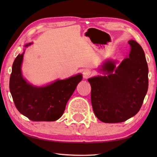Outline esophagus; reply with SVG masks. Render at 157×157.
I'll return each instance as SVG.
<instances>
[{
  "label": "esophagus",
  "mask_w": 157,
  "mask_h": 157,
  "mask_svg": "<svg viewBox=\"0 0 157 157\" xmlns=\"http://www.w3.org/2000/svg\"><path fill=\"white\" fill-rule=\"evenodd\" d=\"M91 71L90 69H84V71H83V76H84V78H88L91 75Z\"/></svg>",
  "instance_id": "esophagus-1"
}]
</instances>
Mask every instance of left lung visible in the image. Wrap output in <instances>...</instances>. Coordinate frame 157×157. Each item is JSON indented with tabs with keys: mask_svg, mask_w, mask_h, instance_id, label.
Masks as SVG:
<instances>
[{
	"mask_svg": "<svg viewBox=\"0 0 157 157\" xmlns=\"http://www.w3.org/2000/svg\"><path fill=\"white\" fill-rule=\"evenodd\" d=\"M128 43L131 52L117 68L115 69V62H110L102 69L107 75L88 79L93 111L104 123L123 122L137 114L148 91L144 52L135 40Z\"/></svg>",
	"mask_w": 157,
	"mask_h": 157,
	"instance_id": "8db88e82",
	"label": "left lung"
}]
</instances>
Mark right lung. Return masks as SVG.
I'll use <instances>...</instances> for the list:
<instances>
[{"instance_id":"1","label":"right lung","mask_w":157,"mask_h":157,"mask_svg":"<svg viewBox=\"0 0 157 157\" xmlns=\"http://www.w3.org/2000/svg\"><path fill=\"white\" fill-rule=\"evenodd\" d=\"M31 44H26L25 47ZM23 53L15 58L9 81L10 92L17 109L32 121H56L64 113L67 102L82 79V75L59 79L44 87H35L23 78Z\"/></svg>"}]
</instances>
